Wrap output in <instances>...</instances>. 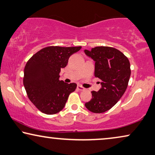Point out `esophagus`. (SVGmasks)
I'll use <instances>...</instances> for the list:
<instances>
[{
  "mask_svg": "<svg viewBox=\"0 0 155 155\" xmlns=\"http://www.w3.org/2000/svg\"><path fill=\"white\" fill-rule=\"evenodd\" d=\"M78 90H80V91H84L85 89H86L85 88H84V87H83L80 86V85H78Z\"/></svg>",
  "mask_w": 155,
  "mask_h": 155,
  "instance_id": "esophagus-1",
  "label": "esophagus"
}]
</instances>
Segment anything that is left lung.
Instances as JSON below:
<instances>
[{"mask_svg": "<svg viewBox=\"0 0 155 155\" xmlns=\"http://www.w3.org/2000/svg\"><path fill=\"white\" fill-rule=\"evenodd\" d=\"M95 61L94 75L101 80L99 91H91L92 98L85 107L94 113H102L115 105L124 94L131 75L130 62L122 51L111 47L99 46L84 50Z\"/></svg>", "mask_w": 155, "mask_h": 155, "instance_id": "left-lung-1", "label": "left lung"}]
</instances>
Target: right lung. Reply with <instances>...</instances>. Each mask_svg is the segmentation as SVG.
I'll list each match as a JSON object with an SVG mask.
<instances>
[{"label": "right lung", "instance_id": "right-lung-1", "mask_svg": "<svg viewBox=\"0 0 155 155\" xmlns=\"http://www.w3.org/2000/svg\"><path fill=\"white\" fill-rule=\"evenodd\" d=\"M79 47L48 46L33 54L26 63L23 78L29 100L42 113L54 115L64 108L75 83L59 80L61 69L65 68Z\"/></svg>", "mask_w": 155, "mask_h": 155}]
</instances>
